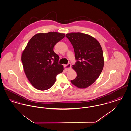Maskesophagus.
Returning a JSON list of instances; mask_svg holds the SVG:
<instances>
[{
    "mask_svg": "<svg viewBox=\"0 0 131 131\" xmlns=\"http://www.w3.org/2000/svg\"><path fill=\"white\" fill-rule=\"evenodd\" d=\"M64 67H65V69L66 70V71H68L69 70H70L71 69V64L70 63H68L67 65H65Z\"/></svg>",
    "mask_w": 131,
    "mask_h": 131,
    "instance_id": "34e87169",
    "label": "esophagus"
}]
</instances>
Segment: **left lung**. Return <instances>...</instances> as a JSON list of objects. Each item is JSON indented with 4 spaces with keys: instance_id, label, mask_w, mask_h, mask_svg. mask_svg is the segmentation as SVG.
<instances>
[{
    "instance_id": "left-lung-1",
    "label": "left lung",
    "mask_w": 131,
    "mask_h": 131,
    "mask_svg": "<svg viewBox=\"0 0 131 131\" xmlns=\"http://www.w3.org/2000/svg\"><path fill=\"white\" fill-rule=\"evenodd\" d=\"M66 37L73 46L77 60L72 67L77 77L71 81L76 87L86 88L96 81L103 70L104 60L102 47L95 38L87 34L70 33Z\"/></svg>"
}]
</instances>
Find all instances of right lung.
Masks as SVG:
<instances>
[{
  "instance_id": "obj_1",
  "label": "right lung",
  "mask_w": 131,
  "mask_h": 131,
  "mask_svg": "<svg viewBox=\"0 0 131 131\" xmlns=\"http://www.w3.org/2000/svg\"><path fill=\"white\" fill-rule=\"evenodd\" d=\"M64 37V33L56 32L37 33L31 38L22 53L25 75L38 90L50 88L54 84L56 75L64 70L62 65L58 63L59 57L53 48Z\"/></svg>"
}]
</instances>
